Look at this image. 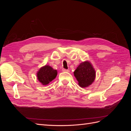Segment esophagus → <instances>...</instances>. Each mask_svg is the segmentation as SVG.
Wrapping results in <instances>:
<instances>
[{
	"label": "esophagus",
	"mask_w": 131,
	"mask_h": 131,
	"mask_svg": "<svg viewBox=\"0 0 131 131\" xmlns=\"http://www.w3.org/2000/svg\"><path fill=\"white\" fill-rule=\"evenodd\" d=\"M62 71L63 72H69V70H67V69H63Z\"/></svg>",
	"instance_id": "34e87169"
}]
</instances>
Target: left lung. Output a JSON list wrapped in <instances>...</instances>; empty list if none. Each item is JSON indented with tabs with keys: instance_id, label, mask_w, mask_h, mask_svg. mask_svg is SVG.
Segmentation results:
<instances>
[{
	"instance_id": "obj_1",
	"label": "left lung",
	"mask_w": 131,
	"mask_h": 131,
	"mask_svg": "<svg viewBox=\"0 0 131 131\" xmlns=\"http://www.w3.org/2000/svg\"><path fill=\"white\" fill-rule=\"evenodd\" d=\"M75 78L81 88H88L94 82L96 71L91 63L86 61L81 63L74 72Z\"/></svg>"
}]
</instances>
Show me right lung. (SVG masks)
Wrapping results in <instances>:
<instances>
[{
  "label": "right lung",
  "mask_w": 131,
  "mask_h": 131,
  "mask_svg": "<svg viewBox=\"0 0 131 131\" xmlns=\"http://www.w3.org/2000/svg\"><path fill=\"white\" fill-rule=\"evenodd\" d=\"M57 75V70L53 69L49 65L41 67L37 73L38 80L42 85H48L56 78Z\"/></svg>",
  "instance_id": "right-lung-1"
}]
</instances>
